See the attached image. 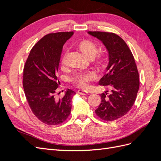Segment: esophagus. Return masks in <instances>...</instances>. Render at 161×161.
I'll list each match as a JSON object with an SVG mask.
<instances>
[{"label": "esophagus", "mask_w": 161, "mask_h": 161, "mask_svg": "<svg viewBox=\"0 0 161 161\" xmlns=\"http://www.w3.org/2000/svg\"><path fill=\"white\" fill-rule=\"evenodd\" d=\"M78 93L82 95H86L88 94V91H85V90H79L78 91Z\"/></svg>", "instance_id": "34e87169"}]
</instances>
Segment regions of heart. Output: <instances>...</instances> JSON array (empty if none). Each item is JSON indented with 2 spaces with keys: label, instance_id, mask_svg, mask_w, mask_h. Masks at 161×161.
Masks as SVG:
<instances>
[{
  "label": "heart",
  "instance_id": "obj_1",
  "mask_svg": "<svg viewBox=\"0 0 161 161\" xmlns=\"http://www.w3.org/2000/svg\"><path fill=\"white\" fill-rule=\"evenodd\" d=\"M79 48L83 55L88 59L92 60L95 57L97 51V47L93 43L85 40L82 42L79 45ZM69 52L66 51L61 58L60 66L61 68L64 69L66 65L67 57ZM95 64L99 68H103L105 65V61L103 58H98L95 61ZM97 75L94 72L88 71L85 72H78L72 78V82L76 87L80 89H86L89 86L90 82L93 81L96 79Z\"/></svg>",
  "mask_w": 161,
  "mask_h": 161
}]
</instances>
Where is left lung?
<instances>
[{"label":"left lung","mask_w":161,"mask_h":161,"mask_svg":"<svg viewBox=\"0 0 161 161\" xmlns=\"http://www.w3.org/2000/svg\"><path fill=\"white\" fill-rule=\"evenodd\" d=\"M100 40L108 53V74L99 82L100 85L111 86V93H102L101 103L96 114L105 121H114L125 115L134 105L140 81L139 75L131 52L126 43L113 33L89 31Z\"/></svg>","instance_id":"8db88e82"}]
</instances>
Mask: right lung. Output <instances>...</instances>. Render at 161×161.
<instances>
[{
	"mask_svg": "<svg viewBox=\"0 0 161 161\" xmlns=\"http://www.w3.org/2000/svg\"><path fill=\"white\" fill-rule=\"evenodd\" d=\"M74 32L50 33L33 47L23 70V85L27 101L37 119L47 125L62 124L70 115L76 94L68 89L62 99L54 94L60 85L58 66L63 46Z\"/></svg>",
	"mask_w": 161,
	"mask_h": 161,
	"instance_id": "obj_1",
	"label": "right lung"
}]
</instances>
